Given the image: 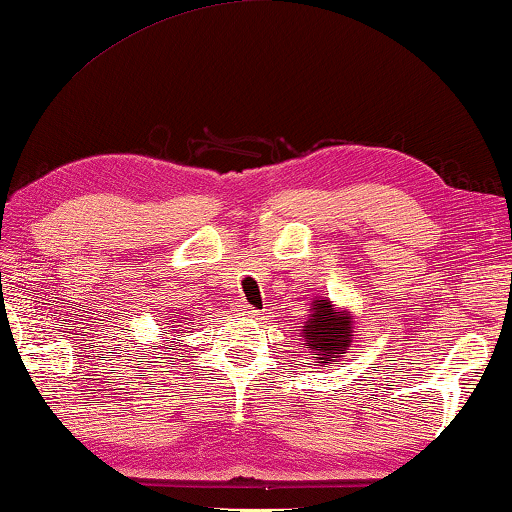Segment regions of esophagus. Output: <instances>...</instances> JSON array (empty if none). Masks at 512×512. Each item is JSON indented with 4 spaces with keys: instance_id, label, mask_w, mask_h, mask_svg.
Masks as SVG:
<instances>
[{
    "instance_id": "esophagus-1",
    "label": "esophagus",
    "mask_w": 512,
    "mask_h": 512,
    "mask_svg": "<svg viewBox=\"0 0 512 512\" xmlns=\"http://www.w3.org/2000/svg\"><path fill=\"white\" fill-rule=\"evenodd\" d=\"M240 315H245V317H256L258 313H256L254 308H251L249 304H242V306H240Z\"/></svg>"
}]
</instances>
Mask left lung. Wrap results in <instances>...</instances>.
<instances>
[{
  "label": "left lung",
  "instance_id": "left-lung-1",
  "mask_svg": "<svg viewBox=\"0 0 512 512\" xmlns=\"http://www.w3.org/2000/svg\"><path fill=\"white\" fill-rule=\"evenodd\" d=\"M311 311L313 315L304 326V342L317 363L338 360V354H347L351 345L349 313H335L329 299H315Z\"/></svg>",
  "mask_w": 512,
  "mask_h": 512
}]
</instances>
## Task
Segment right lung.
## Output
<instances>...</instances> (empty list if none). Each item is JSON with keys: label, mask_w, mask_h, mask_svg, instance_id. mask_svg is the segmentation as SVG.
Instances as JSON below:
<instances>
[{"label": "right lung", "mask_w": 512, "mask_h": 512, "mask_svg": "<svg viewBox=\"0 0 512 512\" xmlns=\"http://www.w3.org/2000/svg\"><path fill=\"white\" fill-rule=\"evenodd\" d=\"M172 329H174V326H172Z\"/></svg>", "instance_id": "right-lung-1"}]
</instances>
